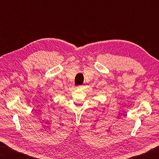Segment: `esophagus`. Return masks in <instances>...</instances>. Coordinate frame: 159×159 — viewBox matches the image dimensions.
<instances>
[{
	"label": "esophagus",
	"mask_w": 159,
	"mask_h": 159,
	"mask_svg": "<svg viewBox=\"0 0 159 159\" xmlns=\"http://www.w3.org/2000/svg\"><path fill=\"white\" fill-rule=\"evenodd\" d=\"M77 89H82V86H77Z\"/></svg>",
	"instance_id": "esophagus-1"
}]
</instances>
